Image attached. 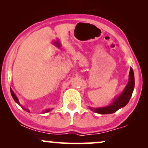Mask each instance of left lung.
<instances>
[{"label": "left lung", "instance_id": "8db88e82", "mask_svg": "<svg viewBox=\"0 0 148 148\" xmlns=\"http://www.w3.org/2000/svg\"><path fill=\"white\" fill-rule=\"evenodd\" d=\"M135 86V79L134 73L132 68H130V72L129 75V82L125 86L124 90L119 95L118 97L115 98L113 100V102L111 104L106 107L102 108H90L91 110L94 111L95 112L101 114H112L116 112L119 109L126 106L128 104L131 96H132L133 90Z\"/></svg>", "mask_w": 148, "mask_h": 148}]
</instances>
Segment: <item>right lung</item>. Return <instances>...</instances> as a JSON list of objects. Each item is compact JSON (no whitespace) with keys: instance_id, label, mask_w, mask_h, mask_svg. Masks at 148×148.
Instances as JSON below:
<instances>
[{"instance_id":"add662e5","label":"right lung","mask_w":148,"mask_h":148,"mask_svg":"<svg viewBox=\"0 0 148 148\" xmlns=\"http://www.w3.org/2000/svg\"><path fill=\"white\" fill-rule=\"evenodd\" d=\"M11 96H12V97H13V99H14V100H15V102H16V103H17V104H19V106H21V108H23V110H25V111H27V112H29V110H27V109H26V108H23V107H22V106H21V104H20V103H19V100H18V98H17V96H15V94H14V92H13V90H12V89L11 88ZM52 110V109H48V110H46L45 111H44V113H46V112H49V111H50V110Z\"/></svg>"}]
</instances>
